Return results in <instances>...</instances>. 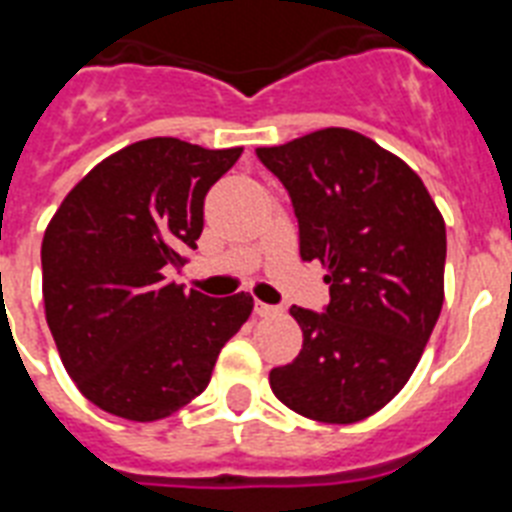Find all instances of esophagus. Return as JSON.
Returning <instances> with one entry per match:
<instances>
[{
	"label": "esophagus",
	"instance_id": "34e87169",
	"mask_svg": "<svg viewBox=\"0 0 512 512\" xmlns=\"http://www.w3.org/2000/svg\"><path fill=\"white\" fill-rule=\"evenodd\" d=\"M255 313L257 316H279L281 308H276V305H268V303H260V300H257Z\"/></svg>",
	"mask_w": 512,
	"mask_h": 512
}]
</instances>
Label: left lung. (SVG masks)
<instances>
[{
	"instance_id": "obj_1",
	"label": "left lung",
	"mask_w": 512,
	"mask_h": 512,
	"mask_svg": "<svg viewBox=\"0 0 512 512\" xmlns=\"http://www.w3.org/2000/svg\"><path fill=\"white\" fill-rule=\"evenodd\" d=\"M257 159L289 191L300 257L329 284L324 313L289 308L303 350L271 369V390L308 420H366L404 388L436 327L444 217L420 175L361 132L327 127Z\"/></svg>"
}]
</instances>
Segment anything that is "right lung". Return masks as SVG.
<instances>
[{
  "label": "right lung",
  "mask_w": 512,
  "mask_h": 512,
  "mask_svg": "<svg viewBox=\"0 0 512 512\" xmlns=\"http://www.w3.org/2000/svg\"><path fill=\"white\" fill-rule=\"evenodd\" d=\"M241 148L148 138L71 188L42 241L44 316L84 398L154 422L209 385L220 350L255 308L247 292L207 297L167 281L204 228V196Z\"/></svg>",
  "instance_id": "1"
}]
</instances>
